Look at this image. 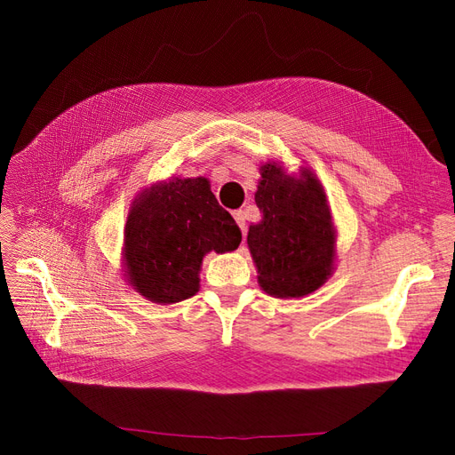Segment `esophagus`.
I'll return each instance as SVG.
<instances>
[{
  "label": "esophagus",
  "mask_w": 455,
  "mask_h": 455,
  "mask_svg": "<svg viewBox=\"0 0 455 455\" xmlns=\"http://www.w3.org/2000/svg\"><path fill=\"white\" fill-rule=\"evenodd\" d=\"M233 218H235V222L239 224L241 231L246 233V214L243 211H235V212H233Z\"/></svg>",
  "instance_id": "obj_1"
}]
</instances>
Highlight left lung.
Segmentation results:
<instances>
[{"mask_svg":"<svg viewBox=\"0 0 455 455\" xmlns=\"http://www.w3.org/2000/svg\"><path fill=\"white\" fill-rule=\"evenodd\" d=\"M256 204L264 214L249 228L258 283L275 298L315 292L334 264V228L321 182L311 171L299 180L277 163L261 167Z\"/></svg>","mask_w":455,"mask_h":455,"instance_id":"1","label":"left lung"}]
</instances>
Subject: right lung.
Here are the masks:
<instances>
[{
	"label": "right lung",
	"instance_id": "1",
	"mask_svg": "<svg viewBox=\"0 0 455 455\" xmlns=\"http://www.w3.org/2000/svg\"><path fill=\"white\" fill-rule=\"evenodd\" d=\"M241 229L204 178H174L134 201L125 226L131 284L151 301L174 304L199 291L203 256L235 251Z\"/></svg>",
	"mask_w": 455,
	"mask_h": 455
}]
</instances>
